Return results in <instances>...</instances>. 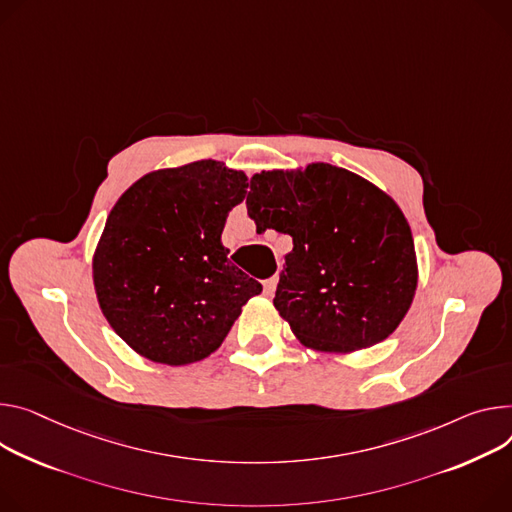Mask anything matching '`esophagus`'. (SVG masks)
Masks as SVG:
<instances>
[{
  "label": "esophagus",
  "instance_id": "1",
  "mask_svg": "<svg viewBox=\"0 0 512 512\" xmlns=\"http://www.w3.org/2000/svg\"><path fill=\"white\" fill-rule=\"evenodd\" d=\"M275 288H277V277H269V280L263 282V292H265V296H273Z\"/></svg>",
  "mask_w": 512,
  "mask_h": 512
}]
</instances>
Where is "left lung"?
<instances>
[{"mask_svg": "<svg viewBox=\"0 0 512 512\" xmlns=\"http://www.w3.org/2000/svg\"><path fill=\"white\" fill-rule=\"evenodd\" d=\"M247 212L257 232L290 235L273 306L302 345L349 353L390 337L418 282L412 232L398 204L367 179L329 165L261 171Z\"/></svg>", "mask_w": 512, "mask_h": 512, "instance_id": "8db88e82", "label": "left lung"}]
</instances>
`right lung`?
Masks as SVG:
<instances>
[{
  "mask_svg": "<svg viewBox=\"0 0 512 512\" xmlns=\"http://www.w3.org/2000/svg\"><path fill=\"white\" fill-rule=\"evenodd\" d=\"M247 175L204 159L134 181L108 214L94 288L116 335L155 363L214 353L263 286L228 261L220 235Z\"/></svg>",
  "mask_w": 512,
  "mask_h": 512,
  "instance_id": "obj_1",
  "label": "right lung"
}]
</instances>
